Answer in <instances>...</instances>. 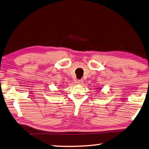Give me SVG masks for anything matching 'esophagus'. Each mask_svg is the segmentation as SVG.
<instances>
[{"instance_id": "34e87169", "label": "esophagus", "mask_w": 149, "mask_h": 149, "mask_svg": "<svg viewBox=\"0 0 149 149\" xmlns=\"http://www.w3.org/2000/svg\"><path fill=\"white\" fill-rule=\"evenodd\" d=\"M77 84H81L82 83H83V79H77Z\"/></svg>"}]
</instances>
